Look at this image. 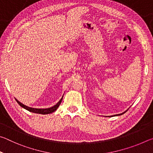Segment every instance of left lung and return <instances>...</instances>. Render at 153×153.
I'll return each mask as SVG.
<instances>
[{
    "instance_id": "1",
    "label": "left lung",
    "mask_w": 153,
    "mask_h": 153,
    "mask_svg": "<svg viewBox=\"0 0 153 153\" xmlns=\"http://www.w3.org/2000/svg\"><path fill=\"white\" fill-rule=\"evenodd\" d=\"M124 113H125V112H124ZM124 113H121V114H118V115H122V114H123Z\"/></svg>"
}]
</instances>
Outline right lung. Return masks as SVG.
Listing matches in <instances>:
<instances>
[{"instance_id": "right-lung-1", "label": "right lung", "mask_w": 153, "mask_h": 153, "mask_svg": "<svg viewBox=\"0 0 153 153\" xmlns=\"http://www.w3.org/2000/svg\"><path fill=\"white\" fill-rule=\"evenodd\" d=\"M16 101L17 102L18 104H19L21 107L24 108L25 109H26L27 111H30V112H32V113H39V114H49V113H51L54 112V111H55L56 109H57V108L59 107V106L60 105L61 102L62 101V100H63V97L61 98V99L59 100L58 102V103L56 105H55V106H53V107H50V108H31L29 107H27V106L24 105V104H22V103H21L19 101H18L17 99Z\"/></svg>"}]
</instances>
